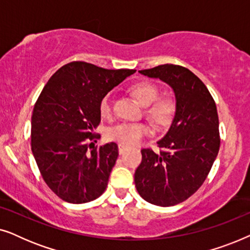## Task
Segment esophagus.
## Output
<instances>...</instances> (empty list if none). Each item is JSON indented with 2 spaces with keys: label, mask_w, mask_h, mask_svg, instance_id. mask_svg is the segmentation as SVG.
<instances>
[{
  "label": "esophagus",
  "mask_w": 250,
  "mask_h": 250,
  "mask_svg": "<svg viewBox=\"0 0 250 250\" xmlns=\"http://www.w3.org/2000/svg\"><path fill=\"white\" fill-rule=\"evenodd\" d=\"M128 149V146H124V145H118V151H119V153H124L126 150Z\"/></svg>",
  "instance_id": "1"
}]
</instances>
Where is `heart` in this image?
I'll list each match as a JSON object with an SVG mask.
<instances>
[{
    "mask_svg": "<svg viewBox=\"0 0 250 250\" xmlns=\"http://www.w3.org/2000/svg\"><path fill=\"white\" fill-rule=\"evenodd\" d=\"M132 93L136 100L143 107L152 103L146 109V114L157 125L165 126L172 121L175 104L170 99H158L159 90L155 84L149 82H141L132 86ZM100 114L102 117L109 118L112 114L111 107V95L107 94L102 98L100 102ZM150 127L143 123H119V124L111 126L108 129L107 135L109 139L117 141L122 145L135 146L142 141L145 136L149 135Z\"/></svg>",
    "mask_w": 250,
    "mask_h": 250,
    "instance_id": "1",
    "label": "heart"
}]
</instances>
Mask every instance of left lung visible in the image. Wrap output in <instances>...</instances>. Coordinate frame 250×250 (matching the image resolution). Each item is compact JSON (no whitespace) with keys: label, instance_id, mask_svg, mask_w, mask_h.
<instances>
[{"label":"left lung","instance_id":"obj_1","mask_svg":"<svg viewBox=\"0 0 250 250\" xmlns=\"http://www.w3.org/2000/svg\"><path fill=\"white\" fill-rule=\"evenodd\" d=\"M139 73L172 88L175 112L168 131L157 141L166 151L141 150L135 188L150 204L174 206L199 189L216 159L221 142L216 104L203 82L182 66L167 63Z\"/></svg>","mask_w":250,"mask_h":250}]
</instances>
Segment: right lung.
<instances>
[{"mask_svg": "<svg viewBox=\"0 0 250 250\" xmlns=\"http://www.w3.org/2000/svg\"><path fill=\"white\" fill-rule=\"evenodd\" d=\"M134 73L74 61L52 75L37 99L32 116L34 158L45 183L67 203H88L107 188L118 146L109 142L88 150V141L97 138L102 98Z\"/></svg>", "mask_w": 250, "mask_h": 250, "instance_id": "obj_1", "label": "right lung"}]
</instances>
